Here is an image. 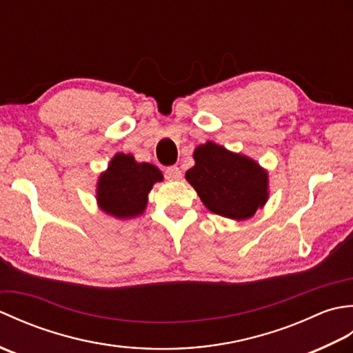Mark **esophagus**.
<instances>
[{"instance_id":"obj_1","label":"esophagus","mask_w":353,"mask_h":353,"mask_svg":"<svg viewBox=\"0 0 353 353\" xmlns=\"http://www.w3.org/2000/svg\"><path fill=\"white\" fill-rule=\"evenodd\" d=\"M165 176H167L170 181H179V179L182 177V171L181 168L176 167V165H171V167L165 170Z\"/></svg>"}]
</instances>
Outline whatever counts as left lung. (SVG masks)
I'll list each match as a JSON object with an SVG mask.
<instances>
[{
  "label": "left lung",
  "instance_id": "left-lung-1",
  "mask_svg": "<svg viewBox=\"0 0 353 353\" xmlns=\"http://www.w3.org/2000/svg\"><path fill=\"white\" fill-rule=\"evenodd\" d=\"M192 156L196 165L185 177L211 212L245 220L267 203L268 174L250 157L211 141L199 145Z\"/></svg>",
  "mask_w": 353,
  "mask_h": 353
}]
</instances>
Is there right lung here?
<instances>
[{
    "instance_id": "1",
    "label": "right lung",
    "mask_w": 353,
    "mask_h": 353,
    "mask_svg": "<svg viewBox=\"0 0 353 353\" xmlns=\"http://www.w3.org/2000/svg\"><path fill=\"white\" fill-rule=\"evenodd\" d=\"M162 181L161 170L153 163H139L132 154L117 153L99 177L97 203L115 219H133L145 211L148 192Z\"/></svg>"
}]
</instances>
